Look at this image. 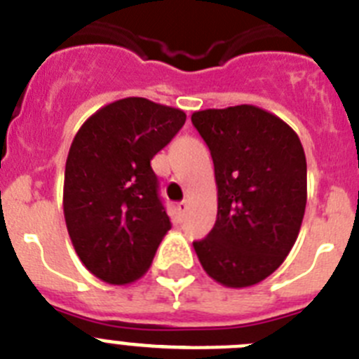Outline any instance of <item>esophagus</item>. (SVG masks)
Wrapping results in <instances>:
<instances>
[{
    "mask_svg": "<svg viewBox=\"0 0 359 359\" xmlns=\"http://www.w3.org/2000/svg\"><path fill=\"white\" fill-rule=\"evenodd\" d=\"M185 210H187V201L177 203V212H180V213H185Z\"/></svg>",
    "mask_w": 359,
    "mask_h": 359,
    "instance_id": "1",
    "label": "esophagus"
}]
</instances>
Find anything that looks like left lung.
Wrapping results in <instances>:
<instances>
[{
	"instance_id": "1",
	"label": "left lung",
	"mask_w": 359,
	"mask_h": 359,
	"mask_svg": "<svg viewBox=\"0 0 359 359\" xmlns=\"http://www.w3.org/2000/svg\"><path fill=\"white\" fill-rule=\"evenodd\" d=\"M192 124L210 147L217 183L215 226L194 249L222 287H252L297 240L308 197L304 149L285 121L255 104L194 111Z\"/></svg>"
}]
</instances>
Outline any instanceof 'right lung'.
<instances>
[{
  "instance_id": "obj_1",
  "label": "right lung",
  "mask_w": 359,
  "mask_h": 359,
  "mask_svg": "<svg viewBox=\"0 0 359 359\" xmlns=\"http://www.w3.org/2000/svg\"><path fill=\"white\" fill-rule=\"evenodd\" d=\"M185 119L180 108L124 97L92 114L74 135L65 162V226L81 263L108 285L142 278L170 229L151 160Z\"/></svg>"
}]
</instances>
